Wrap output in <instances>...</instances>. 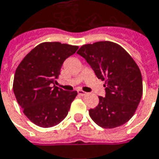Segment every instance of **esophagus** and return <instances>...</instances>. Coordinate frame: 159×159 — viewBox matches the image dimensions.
Instances as JSON below:
<instances>
[{
  "label": "esophagus",
  "mask_w": 159,
  "mask_h": 159,
  "mask_svg": "<svg viewBox=\"0 0 159 159\" xmlns=\"http://www.w3.org/2000/svg\"><path fill=\"white\" fill-rule=\"evenodd\" d=\"M77 93H78V95L79 96H82V97H84V96H85L86 95V92H84V91H83V90H81V89H78L77 90Z\"/></svg>",
  "instance_id": "obj_1"
}]
</instances>
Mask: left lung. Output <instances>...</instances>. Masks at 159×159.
<instances>
[{
    "instance_id": "left-lung-1",
    "label": "left lung",
    "mask_w": 159,
    "mask_h": 159,
    "mask_svg": "<svg viewBox=\"0 0 159 159\" xmlns=\"http://www.w3.org/2000/svg\"><path fill=\"white\" fill-rule=\"evenodd\" d=\"M77 54L88 62L98 79L105 81V97L89 110L100 127L112 129L132 117L143 94L142 75L137 63L118 44L98 42L82 46Z\"/></svg>"
}]
</instances>
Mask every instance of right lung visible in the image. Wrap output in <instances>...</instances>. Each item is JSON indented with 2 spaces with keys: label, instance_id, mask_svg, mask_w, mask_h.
Instances as JSON below:
<instances>
[{
  "label": "right lung",
  "instance_id": "right-lung-1",
  "mask_svg": "<svg viewBox=\"0 0 159 159\" xmlns=\"http://www.w3.org/2000/svg\"><path fill=\"white\" fill-rule=\"evenodd\" d=\"M77 48L57 42L41 43L17 67L13 90L25 116L34 125L52 127L68 115L77 92L63 90L56 84L63 61Z\"/></svg>",
  "mask_w": 159,
  "mask_h": 159
}]
</instances>
